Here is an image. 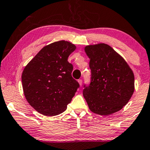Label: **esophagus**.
I'll use <instances>...</instances> for the list:
<instances>
[{"mask_svg": "<svg viewBox=\"0 0 150 150\" xmlns=\"http://www.w3.org/2000/svg\"><path fill=\"white\" fill-rule=\"evenodd\" d=\"M78 82H79V84H80V85L82 86V80H81V79H80V80H78Z\"/></svg>", "mask_w": 150, "mask_h": 150, "instance_id": "obj_1", "label": "esophagus"}]
</instances>
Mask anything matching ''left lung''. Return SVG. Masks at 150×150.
Listing matches in <instances>:
<instances>
[{
	"label": "left lung",
	"mask_w": 150,
	"mask_h": 150,
	"mask_svg": "<svg viewBox=\"0 0 150 150\" xmlns=\"http://www.w3.org/2000/svg\"><path fill=\"white\" fill-rule=\"evenodd\" d=\"M85 51L90 59L91 80L89 85H84L83 96L89 109L102 116L120 111L134 92L132 70L107 44L87 46Z\"/></svg>",
	"instance_id": "8db88e82"
}]
</instances>
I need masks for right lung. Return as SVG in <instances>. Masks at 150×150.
<instances>
[{"label": "right lung", "mask_w": 150, "mask_h": 150, "mask_svg": "<svg viewBox=\"0 0 150 150\" xmlns=\"http://www.w3.org/2000/svg\"><path fill=\"white\" fill-rule=\"evenodd\" d=\"M75 49L65 41L53 42L44 46L24 69V94L39 113L49 116L63 113L80 87L72 77L73 65L68 61Z\"/></svg>", "instance_id": "obj_1"}]
</instances>
